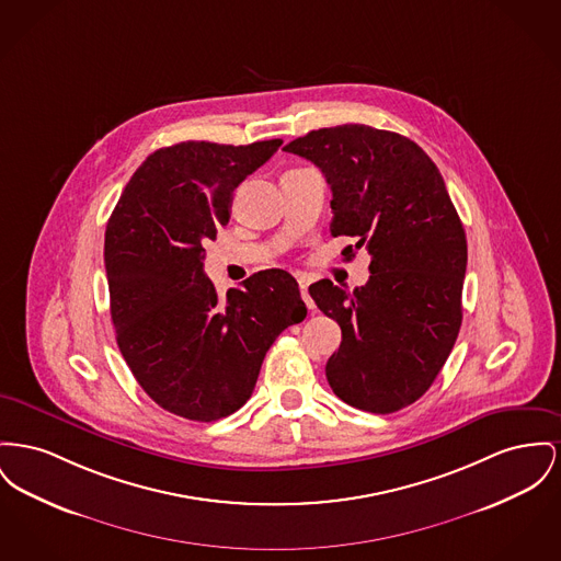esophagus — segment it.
I'll list each match as a JSON object with an SVG mask.
<instances>
[{
	"instance_id": "34e87169",
	"label": "esophagus",
	"mask_w": 561,
	"mask_h": 561,
	"mask_svg": "<svg viewBox=\"0 0 561 561\" xmlns=\"http://www.w3.org/2000/svg\"><path fill=\"white\" fill-rule=\"evenodd\" d=\"M298 288H300V297L305 300V305L309 307V309H313V300L309 297V293H307V286H309V277L307 275H298L297 277Z\"/></svg>"
}]
</instances>
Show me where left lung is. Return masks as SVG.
<instances>
[{"label":"left lung","mask_w":561,"mask_h":561,"mask_svg":"<svg viewBox=\"0 0 561 561\" xmlns=\"http://www.w3.org/2000/svg\"><path fill=\"white\" fill-rule=\"evenodd\" d=\"M286 152L320 167L332 191V237L370 254L354 293L320 279L309 295L343 341L327 364L332 392L368 413L426 394L461 327L466 232L438 167L409 137L368 125L309 131Z\"/></svg>","instance_id":"left-lung-1"}]
</instances>
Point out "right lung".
Masks as SVG:
<instances>
[{
  "label": "right lung",
  "instance_id": "1",
  "mask_svg": "<svg viewBox=\"0 0 561 561\" xmlns=\"http://www.w3.org/2000/svg\"><path fill=\"white\" fill-rule=\"evenodd\" d=\"M279 146L161 148L110 216L103 256L116 343L144 392L173 415L216 422L241 409L273 341L307 316L288 271H259L225 298L203 271V243L229 222L232 191Z\"/></svg>",
  "mask_w": 561,
  "mask_h": 561
}]
</instances>
